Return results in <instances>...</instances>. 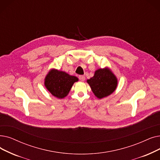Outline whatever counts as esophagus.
Instances as JSON below:
<instances>
[{
    "mask_svg": "<svg viewBox=\"0 0 160 160\" xmlns=\"http://www.w3.org/2000/svg\"><path fill=\"white\" fill-rule=\"evenodd\" d=\"M78 78H79V80L82 82H84L85 80V76H82V75L79 76Z\"/></svg>",
    "mask_w": 160,
    "mask_h": 160,
    "instance_id": "34e87169",
    "label": "esophagus"
}]
</instances>
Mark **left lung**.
Here are the masks:
<instances>
[{"instance_id":"8db88e82","label":"left lung","mask_w":160,"mask_h":160,"mask_svg":"<svg viewBox=\"0 0 160 160\" xmlns=\"http://www.w3.org/2000/svg\"><path fill=\"white\" fill-rule=\"evenodd\" d=\"M87 82L94 95L99 99L112 94L118 85L116 76L107 67L97 69L94 76L88 80Z\"/></svg>"}]
</instances>
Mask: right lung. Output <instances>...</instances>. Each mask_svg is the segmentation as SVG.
I'll return each mask as SVG.
<instances>
[{
    "mask_svg": "<svg viewBox=\"0 0 160 160\" xmlns=\"http://www.w3.org/2000/svg\"><path fill=\"white\" fill-rule=\"evenodd\" d=\"M78 81L76 76L53 68L46 75L44 85L52 95L63 99L68 94L74 83Z\"/></svg>",
    "mask_w": 160,
    "mask_h": 160,
    "instance_id": "add662e5",
    "label": "right lung"
}]
</instances>
